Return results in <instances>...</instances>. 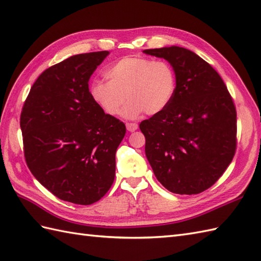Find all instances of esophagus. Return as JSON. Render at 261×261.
<instances>
[{
    "label": "esophagus",
    "instance_id": "34e87169",
    "mask_svg": "<svg viewBox=\"0 0 261 261\" xmlns=\"http://www.w3.org/2000/svg\"><path fill=\"white\" fill-rule=\"evenodd\" d=\"M125 126H126L127 131H130V132H134V131H136L138 129V124L137 123H126Z\"/></svg>",
    "mask_w": 261,
    "mask_h": 261
}]
</instances>
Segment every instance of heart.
<instances>
[{
  "instance_id": "heart-1",
  "label": "heart",
  "mask_w": 261,
  "mask_h": 261,
  "mask_svg": "<svg viewBox=\"0 0 261 261\" xmlns=\"http://www.w3.org/2000/svg\"><path fill=\"white\" fill-rule=\"evenodd\" d=\"M105 81H94L88 87L97 107L108 115L120 114L125 99L124 116L135 119L146 112L157 114L173 99L177 76L173 66L166 60L146 57H124L105 70Z\"/></svg>"
}]
</instances>
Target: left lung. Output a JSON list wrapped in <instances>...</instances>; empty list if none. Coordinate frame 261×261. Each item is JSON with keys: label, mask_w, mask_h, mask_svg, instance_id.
Here are the masks:
<instances>
[{"label": "left lung", "mask_w": 261, "mask_h": 261, "mask_svg": "<svg viewBox=\"0 0 261 261\" xmlns=\"http://www.w3.org/2000/svg\"><path fill=\"white\" fill-rule=\"evenodd\" d=\"M143 53L167 60L177 76L168 107L139 125L148 162L171 193H202L215 184L234 157L233 99L218 71L195 53L177 46Z\"/></svg>", "instance_id": "left-lung-1"}]
</instances>
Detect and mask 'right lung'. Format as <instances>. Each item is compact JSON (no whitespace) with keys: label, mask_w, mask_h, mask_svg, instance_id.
Wrapping results in <instances>:
<instances>
[{"label":"right lung","mask_w":261,"mask_h":261,"mask_svg":"<svg viewBox=\"0 0 261 261\" xmlns=\"http://www.w3.org/2000/svg\"><path fill=\"white\" fill-rule=\"evenodd\" d=\"M109 51L75 55L46 69L32 85L20 116L25 163L55 196L90 205L112 186L115 152L125 135L88 92Z\"/></svg>","instance_id":"1"}]
</instances>
